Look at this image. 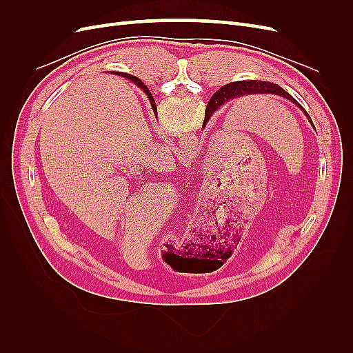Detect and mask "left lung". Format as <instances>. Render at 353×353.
<instances>
[{
  "label": "left lung",
  "instance_id": "obj_1",
  "mask_svg": "<svg viewBox=\"0 0 353 353\" xmlns=\"http://www.w3.org/2000/svg\"><path fill=\"white\" fill-rule=\"evenodd\" d=\"M249 94H274V95H281V97L290 100L292 103L299 105V108H301L303 110V113L307 116L309 122L312 123L311 117H309L306 110L292 97L290 94L285 92L276 83H271V82H266V81H239V82H232V83L223 85V87L219 88L215 92V95H213V97H215V99H213V104L221 105V104H223V103L231 100V99H240V97H244V95H249ZM208 121H209V113L205 116V122H203V125H206Z\"/></svg>",
  "mask_w": 353,
  "mask_h": 353
}]
</instances>
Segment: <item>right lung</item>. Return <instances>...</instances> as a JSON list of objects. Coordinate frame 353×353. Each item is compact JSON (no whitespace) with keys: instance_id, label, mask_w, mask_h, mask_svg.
<instances>
[{"instance_id":"1","label":"right lung","mask_w":353,"mask_h":353,"mask_svg":"<svg viewBox=\"0 0 353 353\" xmlns=\"http://www.w3.org/2000/svg\"><path fill=\"white\" fill-rule=\"evenodd\" d=\"M117 74H121V77H125V78H130L135 85H138V87H140L144 92H145V95H147V99L148 100H150V104H152V108H153V112L156 113V116H157V108H156V103H154V99H153V95H152V92L150 91H148V88L145 87V85L140 81V79H138V78H135V77H132V74H131V77H130V74H126V73H117ZM213 99H215V97H213ZM213 99H212V104H213Z\"/></svg>"}]
</instances>
